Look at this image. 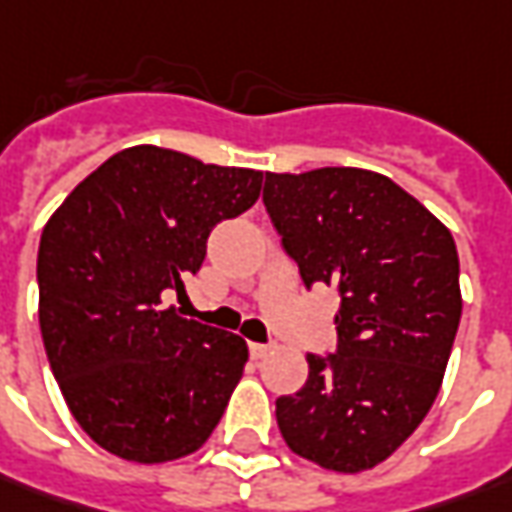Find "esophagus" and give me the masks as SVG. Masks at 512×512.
<instances>
[{"instance_id": "34e87169", "label": "esophagus", "mask_w": 512, "mask_h": 512, "mask_svg": "<svg viewBox=\"0 0 512 512\" xmlns=\"http://www.w3.org/2000/svg\"><path fill=\"white\" fill-rule=\"evenodd\" d=\"M272 351H274V345L249 343V354H252V360H266V357H269Z\"/></svg>"}]
</instances>
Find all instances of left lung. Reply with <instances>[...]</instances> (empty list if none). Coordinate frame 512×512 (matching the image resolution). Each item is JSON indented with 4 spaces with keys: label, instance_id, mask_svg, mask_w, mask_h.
Here are the masks:
<instances>
[{
    "label": "left lung",
    "instance_id": "1",
    "mask_svg": "<svg viewBox=\"0 0 512 512\" xmlns=\"http://www.w3.org/2000/svg\"><path fill=\"white\" fill-rule=\"evenodd\" d=\"M263 203L303 283L340 289L337 354L306 357L309 379L277 399V428L314 465L371 470L419 428L442 388L462 317L453 235L371 169L266 172Z\"/></svg>",
    "mask_w": 512,
    "mask_h": 512
}]
</instances>
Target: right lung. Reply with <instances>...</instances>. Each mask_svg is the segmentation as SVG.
I'll return each instance as SVG.
<instances>
[{
	"label": "right lung",
	"instance_id": "right-lung-1",
	"mask_svg": "<svg viewBox=\"0 0 512 512\" xmlns=\"http://www.w3.org/2000/svg\"><path fill=\"white\" fill-rule=\"evenodd\" d=\"M263 172L138 144L90 172L39 243V326L73 419L138 465L184 459L221 422L246 340L167 306L215 223L260 198Z\"/></svg>",
	"mask_w": 512,
	"mask_h": 512
}]
</instances>
